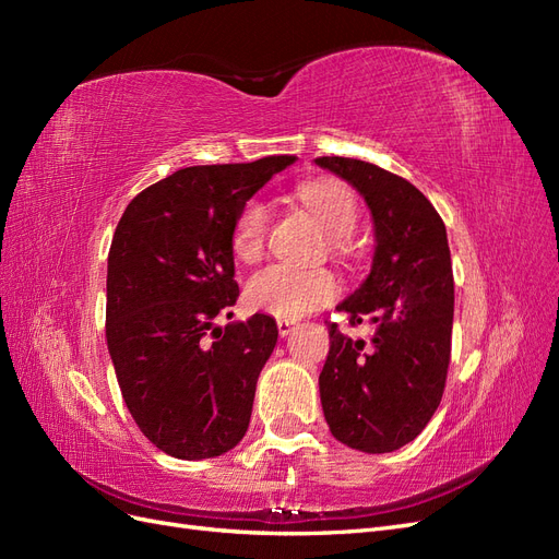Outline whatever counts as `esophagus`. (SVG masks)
<instances>
[{
    "instance_id": "obj_1",
    "label": "esophagus",
    "mask_w": 559,
    "mask_h": 559,
    "mask_svg": "<svg viewBox=\"0 0 559 559\" xmlns=\"http://www.w3.org/2000/svg\"><path fill=\"white\" fill-rule=\"evenodd\" d=\"M294 324H296V321H289V319H277V331H280V335H282V337L289 335V333L294 331Z\"/></svg>"
}]
</instances>
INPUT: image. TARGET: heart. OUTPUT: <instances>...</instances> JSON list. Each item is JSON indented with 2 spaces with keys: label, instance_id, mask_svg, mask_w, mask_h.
Instances as JSON below:
<instances>
[{
  "label": "heart",
  "instance_id": "obj_1",
  "mask_svg": "<svg viewBox=\"0 0 559 559\" xmlns=\"http://www.w3.org/2000/svg\"><path fill=\"white\" fill-rule=\"evenodd\" d=\"M317 222L331 235V251L341 261L352 259L349 235L359 224V202L341 181L312 179L296 189ZM270 214L263 200L253 198L240 210L233 226V251L240 261H257L267 238ZM341 286L326 267H294L273 263L257 270L247 282V302L259 312L280 319H298L335 300Z\"/></svg>",
  "mask_w": 559,
  "mask_h": 559
}]
</instances>
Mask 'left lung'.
Wrapping results in <instances>:
<instances>
[{"label": "left lung", "instance_id": "left-lung-1", "mask_svg": "<svg viewBox=\"0 0 559 559\" xmlns=\"http://www.w3.org/2000/svg\"><path fill=\"white\" fill-rule=\"evenodd\" d=\"M314 163L364 195L378 242L370 275L337 306L352 326L373 321L376 335L352 341L329 324L321 408L341 443L394 452L429 425L445 392L454 314L445 224L425 193L373 163L341 156Z\"/></svg>", "mask_w": 559, "mask_h": 559}]
</instances>
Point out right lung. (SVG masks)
Returning <instances> with one entry per match:
<instances>
[{"label": "right lung", "mask_w": 559, "mask_h": 559, "mask_svg": "<svg viewBox=\"0 0 559 559\" xmlns=\"http://www.w3.org/2000/svg\"><path fill=\"white\" fill-rule=\"evenodd\" d=\"M296 156L193 165L132 198L107 265V345L134 425L177 460L242 441L273 317L214 326L240 296L233 226L247 200Z\"/></svg>", "instance_id": "1"}]
</instances>
